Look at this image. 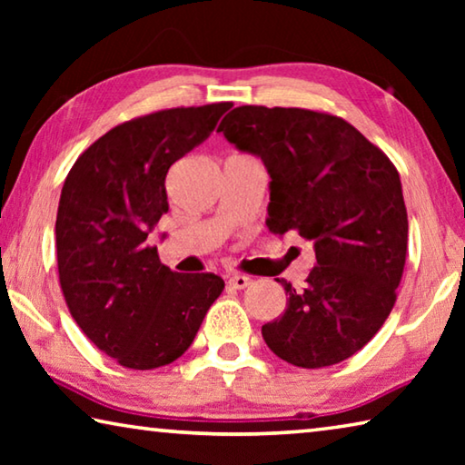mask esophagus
I'll return each mask as SVG.
<instances>
[{"instance_id": "1", "label": "esophagus", "mask_w": 465, "mask_h": 465, "mask_svg": "<svg viewBox=\"0 0 465 465\" xmlns=\"http://www.w3.org/2000/svg\"><path fill=\"white\" fill-rule=\"evenodd\" d=\"M250 277H246V274H232L230 279H227V285L233 287V289H246L250 285Z\"/></svg>"}]
</instances>
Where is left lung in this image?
Returning <instances> with one entry per match:
<instances>
[{
  "mask_svg": "<svg viewBox=\"0 0 465 465\" xmlns=\"http://www.w3.org/2000/svg\"><path fill=\"white\" fill-rule=\"evenodd\" d=\"M271 174L269 230L313 242L302 289L262 326L274 355L303 369L336 365L380 332L396 303L408 243L400 174L380 147L322 110L238 106L219 123Z\"/></svg>",
  "mask_w": 465,
  "mask_h": 465,
  "instance_id": "8db88e82",
  "label": "left lung"
}]
</instances>
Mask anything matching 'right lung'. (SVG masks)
<instances>
[{
  "mask_svg": "<svg viewBox=\"0 0 465 465\" xmlns=\"http://www.w3.org/2000/svg\"><path fill=\"white\" fill-rule=\"evenodd\" d=\"M232 102L178 106L124 121L77 157L61 191L63 297L90 341L127 369H157L193 344L225 282L160 262L147 232L168 211L166 174L211 135Z\"/></svg>",
  "mask_w": 465,
  "mask_h": 465,
  "instance_id": "1",
  "label": "right lung"
}]
</instances>
